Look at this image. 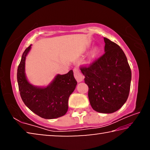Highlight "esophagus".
I'll list each match as a JSON object with an SVG mask.
<instances>
[{
	"mask_svg": "<svg viewBox=\"0 0 150 150\" xmlns=\"http://www.w3.org/2000/svg\"><path fill=\"white\" fill-rule=\"evenodd\" d=\"M73 73H74V76L75 79L77 80V81L78 83H80L81 81H83V76L81 74L80 71L77 68H75L73 69Z\"/></svg>",
	"mask_w": 150,
	"mask_h": 150,
	"instance_id": "1",
	"label": "esophagus"
}]
</instances>
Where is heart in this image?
Listing matches in <instances>:
<instances>
[{
    "mask_svg": "<svg viewBox=\"0 0 150 150\" xmlns=\"http://www.w3.org/2000/svg\"><path fill=\"white\" fill-rule=\"evenodd\" d=\"M100 52L101 47L100 46H98V45H95V46H94L90 51L89 57L91 58H95L100 54Z\"/></svg>",
    "mask_w": 150,
    "mask_h": 150,
    "instance_id": "1",
    "label": "heart"
}]
</instances>
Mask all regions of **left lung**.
Wrapping results in <instances>:
<instances>
[{
  "mask_svg": "<svg viewBox=\"0 0 150 150\" xmlns=\"http://www.w3.org/2000/svg\"><path fill=\"white\" fill-rule=\"evenodd\" d=\"M104 40L105 54L89 67H81V71L93 110L110 114L119 110L128 99L132 73L120 47L106 38Z\"/></svg>",
  "mask_w": 150,
  "mask_h": 150,
  "instance_id": "left-lung-1",
  "label": "left lung"
}]
</instances>
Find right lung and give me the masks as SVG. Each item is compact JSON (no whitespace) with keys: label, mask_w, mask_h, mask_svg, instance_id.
<instances>
[{"label":"right lung","mask_w":150,"mask_h":150,"mask_svg":"<svg viewBox=\"0 0 150 150\" xmlns=\"http://www.w3.org/2000/svg\"><path fill=\"white\" fill-rule=\"evenodd\" d=\"M32 45L22 55L17 70V81L20 96L28 108L45 119H54L65 115L68 110L69 97L76 87L77 81L73 70L65 75L57 74L46 87H38L28 81L25 62Z\"/></svg>","instance_id":"1"}]
</instances>
